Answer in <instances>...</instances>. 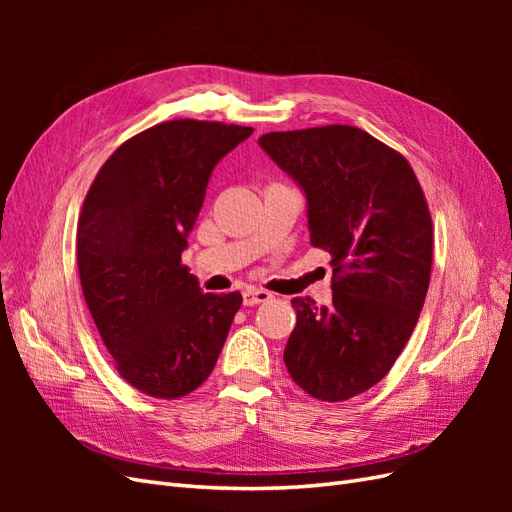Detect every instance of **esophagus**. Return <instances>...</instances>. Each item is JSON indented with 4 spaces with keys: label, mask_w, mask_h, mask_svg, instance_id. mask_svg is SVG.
Here are the masks:
<instances>
[{
    "label": "esophagus",
    "mask_w": 512,
    "mask_h": 512,
    "mask_svg": "<svg viewBox=\"0 0 512 512\" xmlns=\"http://www.w3.org/2000/svg\"><path fill=\"white\" fill-rule=\"evenodd\" d=\"M269 299H273V294L269 290H262V288H247V290H243V305L267 303Z\"/></svg>",
    "instance_id": "esophagus-1"
}]
</instances>
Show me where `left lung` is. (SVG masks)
<instances>
[{
	"label": "left lung",
	"mask_w": 512,
	"mask_h": 512,
	"mask_svg": "<svg viewBox=\"0 0 512 512\" xmlns=\"http://www.w3.org/2000/svg\"><path fill=\"white\" fill-rule=\"evenodd\" d=\"M262 151L299 185L314 247L331 254L333 303L292 299L284 363L320 401L378 384L410 339L431 275L433 228L412 166L352 126L271 132Z\"/></svg>",
	"instance_id": "8db88e82"
}]
</instances>
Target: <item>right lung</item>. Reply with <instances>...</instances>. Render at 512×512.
<instances>
[{
    "instance_id": "add662e5",
    "label": "right lung",
    "mask_w": 512,
    "mask_h": 512,
    "mask_svg": "<svg viewBox=\"0 0 512 512\" xmlns=\"http://www.w3.org/2000/svg\"><path fill=\"white\" fill-rule=\"evenodd\" d=\"M254 128L175 119L123 143L87 192L76 260L87 307L134 389L175 399L203 384L243 303L181 265L215 164Z\"/></svg>"
}]
</instances>
